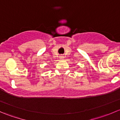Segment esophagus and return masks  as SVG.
<instances>
[{"label": "esophagus", "mask_w": 120, "mask_h": 120, "mask_svg": "<svg viewBox=\"0 0 120 120\" xmlns=\"http://www.w3.org/2000/svg\"><path fill=\"white\" fill-rule=\"evenodd\" d=\"M63 58H64L63 56H60V59H63Z\"/></svg>", "instance_id": "1"}]
</instances>
